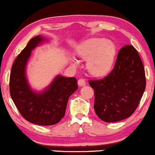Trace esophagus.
Listing matches in <instances>:
<instances>
[{"mask_svg": "<svg viewBox=\"0 0 155 155\" xmlns=\"http://www.w3.org/2000/svg\"><path fill=\"white\" fill-rule=\"evenodd\" d=\"M78 84H79L80 87L84 86V85L86 84V81L84 79H79L78 80Z\"/></svg>", "mask_w": 155, "mask_h": 155, "instance_id": "1", "label": "esophagus"}]
</instances>
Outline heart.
I'll list each match as a JSON object with an SVG mask.
<instances>
[{
    "mask_svg": "<svg viewBox=\"0 0 155 155\" xmlns=\"http://www.w3.org/2000/svg\"><path fill=\"white\" fill-rule=\"evenodd\" d=\"M78 54L88 60L89 71L95 76H103L111 69L116 54V47L111 41L104 38H94L81 44Z\"/></svg>",
    "mask_w": 155,
    "mask_h": 155,
    "instance_id": "obj_1",
    "label": "heart"
}]
</instances>
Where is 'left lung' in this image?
I'll return each mask as SVG.
<instances>
[{
    "instance_id": "8db88e82",
    "label": "left lung",
    "mask_w": 155,
    "mask_h": 155,
    "mask_svg": "<svg viewBox=\"0 0 155 155\" xmlns=\"http://www.w3.org/2000/svg\"><path fill=\"white\" fill-rule=\"evenodd\" d=\"M94 90V109L106 122L128 118L140 104L146 88L144 67L138 51L132 45L119 51L111 71L100 79H90Z\"/></svg>"
}]
</instances>
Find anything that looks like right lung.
<instances>
[{"instance_id":"right-lung-1","label":"right lung","mask_w":155,"mask_h":155,"mask_svg":"<svg viewBox=\"0 0 155 155\" xmlns=\"http://www.w3.org/2000/svg\"><path fill=\"white\" fill-rule=\"evenodd\" d=\"M43 41L40 35L31 38L17 57L11 71L9 91L25 120L39 125H53L65 115L69 97L78 88L77 80L58 76L45 91L39 94L32 91L27 82L26 63L31 51Z\"/></svg>"}]
</instances>
